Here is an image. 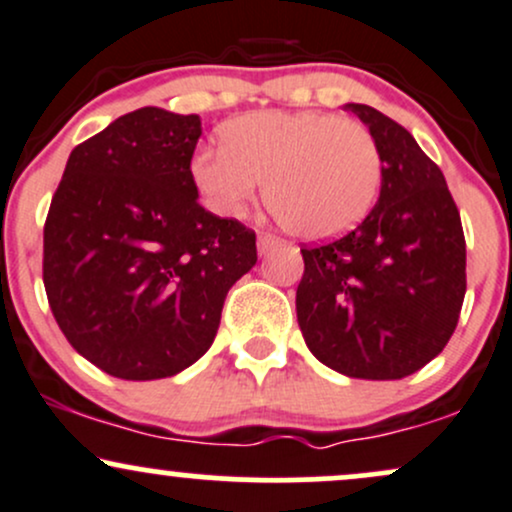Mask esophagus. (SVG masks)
<instances>
[{"label":"esophagus","mask_w":512,"mask_h":512,"mask_svg":"<svg viewBox=\"0 0 512 512\" xmlns=\"http://www.w3.org/2000/svg\"><path fill=\"white\" fill-rule=\"evenodd\" d=\"M257 248H260V252L267 255V252L281 248V240L272 236V233H260V238H257Z\"/></svg>","instance_id":"obj_1"}]
</instances>
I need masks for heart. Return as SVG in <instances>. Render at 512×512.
I'll return each instance as SVG.
<instances>
[{
  "mask_svg": "<svg viewBox=\"0 0 512 512\" xmlns=\"http://www.w3.org/2000/svg\"><path fill=\"white\" fill-rule=\"evenodd\" d=\"M192 178L216 214L243 216L267 182V204L293 236H342L366 219L383 182V154L366 125L342 115L264 110L228 122L202 146Z\"/></svg>",
  "mask_w": 512,
  "mask_h": 512,
  "instance_id": "b5f03b06",
  "label": "heart"
}]
</instances>
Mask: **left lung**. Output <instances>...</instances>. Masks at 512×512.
<instances>
[{"label":"left lung","instance_id":"1","mask_svg":"<svg viewBox=\"0 0 512 512\" xmlns=\"http://www.w3.org/2000/svg\"><path fill=\"white\" fill-rule=\"evenodd\" d=\"M383 154L378 204L354 231L301 245L296 291L303 339L349 378L399 380L436 358L467 291V243L436 163L399 122L349 103Z\"/></svg>","mask_w":512,"mask_h":512}]
</instances>
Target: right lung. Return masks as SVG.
Masks as SVG:
<instances>
[{"mask_svg": "<svg viewBox=\"0 0 512 512\" xmlns=\"http://www.w3.org/2000/svg\"><path fill=\"white\" fill-rule=\"evenodd\" d=\"M199 115L139 108L81 142L43 228V284L67 342L122 380L170 378L214 342L255 231L197 202Z\"/></svg>", "mask_w": 512, "mask_h": 512, "instance_id": "add662e5", "label": "right lung"}]
</instances>
